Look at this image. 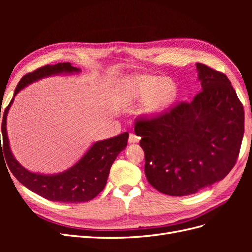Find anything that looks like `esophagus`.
<instances>
[{"label": "esophagus", "instance_id": "34e87169", "mask_svg": "<svg viewBox=\"0 0 252 252\" xmlns=\"http://www.w3.org/2000/svg\"><path fill=\"white\" fill-rule=\"evenodd\" d=\"M139 141H140V136H138L135 133L129 134V139H128L129 143H138Z\"/></svg>", "mask_w": 252, "mask_h": 252}]
</instances>
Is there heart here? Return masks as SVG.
Wrapping results in <instances>:
<instances>
[{
	"instance_id": "b5f03b06",
	"label": "heart",
	"mask_w": 252,
	"mask_h": 252,
	"mask_svg": "<svg viewBox=\"0 0 252 252\" xmlns=\"http://www.w3.org/2000/svg\"><path fill=\"white\" fill-rule=\"evenodd\" d=\"M125 102H142L144 112L157 114L164 111L177 97V86L172 80L150 74H136L127 79L122 86Z\"/></svg>"
}]
</instances>
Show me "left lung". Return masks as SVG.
<instances>
[{
  "mask_svg": "<svg viewBox=\"0 0 252 252\" xmlns=\"http://www.w3.org/2000/svg\"><path fill=\"white\" fill-rule=\"evenodd\" d=\"M202 90L152 117L135 119L145 174L158 191L192 194L223 180L238 159L244 107L226 75L197 63Z\"/></svg>",
  "mask_w": 252,
  "mask_h": 252,
  "instance_id": "obj_1",
  "label": "left lung"
}]
</instances>
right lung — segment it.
I'll return each instance as SVG.
<instances>
[{
	"mask_svg": "<svg viewBox=\"0 0 252 252\" xmlns=\"http://www.w3.org/2000/svg\"><path fill=\"white\" fill-rule=\"evenodd\" d=\"M80 69L70 63L45 65L25 74L14 90V95L21 89L41 78L61 72H74ZM13 102L4 110L2 117V138L0 155L4 154L11 173L26 188L45 199L62 203H82L93 200L100 193L107 183L110 167L120 152L127 146L128 133H121L113 138L94 143L80 161L68 170L56 175H43L30 172L22 167L13 158L6 131L7 112ZM1 118V111H0Z\"/></svg>",
	"mask_w": 252,
	"mask_h": 252,
	"instance_id": "add662e5",
	"label": "right lung"
}]
</instances>
